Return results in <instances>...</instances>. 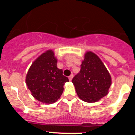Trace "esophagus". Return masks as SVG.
<instances>
[{
  "instance_id": "obj_1",
  "label": "esophagus",
  "mask_w": 135,
  "mask_h": 135,
  "mask_svg": "<svg viewBox=\"0 0 135 135\" xmlns=\"http://www.w3.org/2000/svg\"><path fill=\"white\" fill-rule=\"evenodd\" d=\"M73 74H71L70 76H69V80H70V81H71V80H72V78H73Z\"/></svg>"
}]
</instances>
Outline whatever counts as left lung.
<instances>
[{"mask_svg":"<svg viewBox=\"0 0 135 135\" xmlns=\"http://www.w3.org/2000/svg\"><path fill=\"white\" fill-rule=\"evenodd\" d=\"M79 73L72 83L78 97L87 103H95L109 93L112 77L99 57L92 51L84 54Z\"/></svg>","mask_w":135,"mask_h":135,"instance_id":"8db88e82","label":"left lung"}]
</instances>
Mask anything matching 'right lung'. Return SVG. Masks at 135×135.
Returning a JSON list of instances; mask_svg holds the SVG:
<instances>
[{"instance_id": "obj_1", "label": "right lung", "mask_w": 135, "mask_h": 135, "mask_svg": "<svg viewBox=\"0 0 135 135\" xmlns=\"http://www.w3.org/2000/svg\"><path fill=\"white\" fill-rule=\"evenodd\" d=\"M54 51L49 49L42 53L30 67L26 83L32 95L38 101L51 104L60 98L64 85L69 82L63 70L57 66Z\"/></svg>"}]
</instances>
